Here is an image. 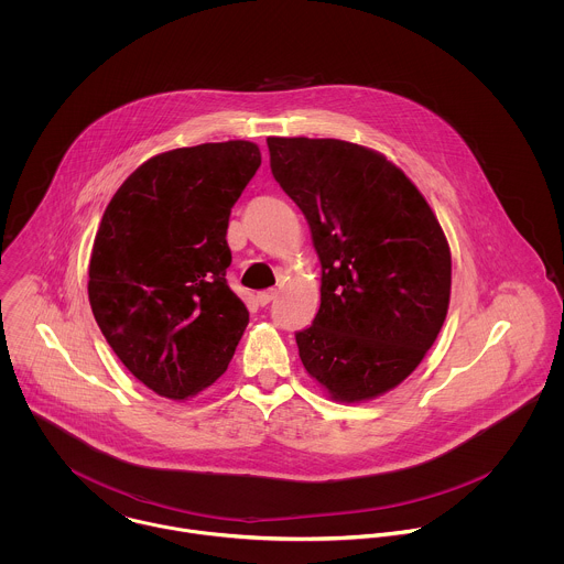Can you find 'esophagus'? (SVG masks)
I'll list each match as a JSON object with an SVG mask.
<instances>
[{"label": "esophagus", "instance_id": "obj_1", "mask_svg": "<svg viewBox=\"0 0 564 564\" xmlns=\"http://www.w3.org/2000/svg\"><path fill=\"white\" fill-rule=\"evenodd\" d=\"M275 295H278L275 289H267V291H260V293L256 295V302H258L260 306H267V304H271V302L275 300Z\"/></svg>", "mask_w": 564, "mask_h": 564}]
</instances>
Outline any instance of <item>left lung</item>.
Masks as SVG:
<instances>
[{
    "label": "left lung",
    "instance_id": "left-lung-1",
    "mask_svg": "<svg viewBox=\"0 0 564 564\" xmlns=\"http://www.w3.org/2000/svg\"><path fill=\"white\" fill-rule=\"evenodd\" d=\"M271 171L304 213L322 262V306L295 334L336 402L376 400L419 367L449 308L452 253L419 188L384 154L269 137Z\"/></svg>",
    "mask_w": 564,
    "mask_h": 564
}]
</instances>
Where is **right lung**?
I'll list each match as a JSON object with an SVG mask.
<instances>
[{
    "label": "right lung",
    "instance_id": "right-lung-1",
    "mask_svg": "<svg viewBox=\"0 0 564 564\" xmlns=\"http://www.w3.org/2000/svg\"><path fill=\"white\" fill-rule=\"evenodd\" d=\"M260 166L249 141L162 152L117 188L88 264L93 317L126 369L182 402L221 378L249 313L226 282L230 210Z\"/></svg>",
    "mask_w": 564,
    "mask_h": 564
}]
</instances>
